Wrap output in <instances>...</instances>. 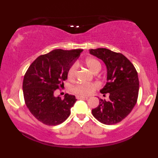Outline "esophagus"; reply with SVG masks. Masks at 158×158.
Returning <instances> with one entry per match:
<instances>
[{
	"label": "esophagus",
	"instance_id": "34e87169",
	"mask_svg": "<svg viewBox=\"0 0 158 158\" xmlns=\"http://www.w3.org/2000/svg\"><path fill=\"white\" fill-rule=\"evenodd\" d=\"M77 99H88V97H82V96H77Z\"/></svg>",
	"mask_w": 158,
	"mask_h": 158
}]
</instances>
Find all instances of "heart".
Returning <instances> with one entry per match:
<instances>
[{
	"mask_svg": "<svg viewBox=\"0 0 158 158\" xmlns=\"http://www.w3.org/2000/svg\"><path fill=\"white\" fill-rule=\"evenodd\" d=\"M85 66L87 67L92 73H97L102 68V65L101 63L98 59L95 58L89 57L87 58L84 61ZM77 66L76 64H72L70 68H68V73H67V77H68V80L72 81L75 78L76 73H77ZM97 85L95 83H88V84H77L73 87V91L74 93L79 95L81 96H87L89 94H92L93 92L97 89Z\"/></svg>",
	"mask_w": 158,
	"mask_h": 158,
	"instance_id": "1",
	"label": "heart"
}]
</instances>
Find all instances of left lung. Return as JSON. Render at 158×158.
I'll return each mask as SVG.
<instances>
[{"mask_svg":"<svg viewBox=\"0 0 158 158\" xmlns=\"http://www.w3.org/2000/svg\"><path fill=\"white\" fill-rule=\"evenodd\" d=\"M90 53L104 61L107 67V83L100 90L109 94V100L99 99V104L92 109L98 121L106 125L118 123L128 115L138 97L139 79L133 64L120 52L106 48L90 49Z\"/></svg>","mask_w":158,"mask_h":158,"instance_id":"8db88e82","label":"left lung"}]
</instances>
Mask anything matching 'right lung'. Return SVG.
<instances>
[{"label": "right lung", "mask_w": 158, "mask_h": 158, "mask_svg": "<svg viewBox=\"0 0 158 158\" xmlns=\"http://www.w3.org/2000/svg\"><path fill=\"white\" fill-rule=\"evenodd\" d=\"M82 50L61 49L41 55L27 69L23 81L25 104L38 120L48 126H57L68 119L70 108L77 101L75 96L66 94L64 99L54 96L64 85L68 68Z\"/></svg>", "instance_id": "right-lung-1"}]
</instances>
